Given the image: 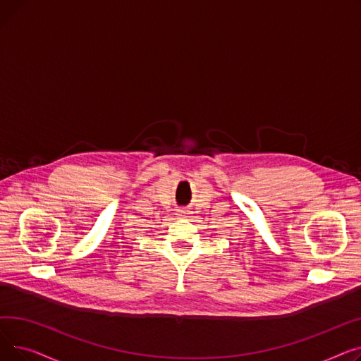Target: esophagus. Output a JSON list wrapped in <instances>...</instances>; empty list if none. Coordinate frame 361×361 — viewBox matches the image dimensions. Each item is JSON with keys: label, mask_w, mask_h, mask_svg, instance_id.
Listing matches in <instances>:
<instances>
[{"label": "esophagus", "mask_w": 361, "mask_h": 361, "mask_svg": "<svg viewBox=\"0 0 361 361\" xmlns=\"http://www.w3.org/2000/svg\"><path fill=\"white\" fill-rule=\"evenodd\" d=\"M176 215H177V218H184L187 215V212L184 209H180V211H177Z\"/></svg>", "instance_id": "esophagus-1"}]
</instances>
